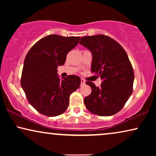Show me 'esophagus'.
Instances as JSON below:
<instances>
[{"mask_svg": "<svg viewBox=\"0 0 156 156\" xmlns=\"http://www.w3.org/2000/svg\"><path fill=\"white\" fill-rule=\"evenodd\" d=\"M85 84V81L84 80H83V79H81V86H82V85Z\"/></svg>", "mask_w": 156, "mask_h": 156, "instance_id": "1", "label": "esophagus"}]
</instances>
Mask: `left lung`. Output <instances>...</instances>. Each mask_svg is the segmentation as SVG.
Listing matches in <instances>:
<instances>
[{
	"mask_svg": "<svg viewBox=\"0 0 156 156\" xmlns=\"http://www.w3.org/2000/svg\"><path fill=\"white\" fill-rule=\"evenodd\" d=\"M80 44L91 52V71L102 80L99 87L86 82L91 88V94L84 98L86 108L98 116H112L133 91L134 73L129 57L118 42L104 35L83 37Z\"/></svg>",
	"mask_w": 156,
	"mask_h": 156,
	"instance_id": "8db88e82",
	"label": "left lung"
}]
</instances>
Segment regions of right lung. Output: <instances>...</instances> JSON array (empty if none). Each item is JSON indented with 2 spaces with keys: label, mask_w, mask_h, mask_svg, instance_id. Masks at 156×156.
<instances>
[{
  "label": "right lung",
  "mask_w": 156,
  "mask_h": 156,
  "mask_svg": "<svg viewBox=\"0 0 156 156\" xmlns=\"http://www.w3.org/2000/svg\"><path fill=\"white\" fill-rule=\"evenodd\" d=\"M80 37L50 35L42 38L25 57L20 84L29 103L40 114L57 116L69 106V95L80 86L81 79L69 75L60 79L58 66L64 65Z\"/></svg>",
  "instance_id": "add662e5"
}]
</instances>
